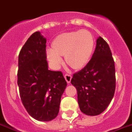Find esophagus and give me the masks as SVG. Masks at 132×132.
Instances as JSON below:
<instances>
[{
  "instance_id": "34e87169",
  "label": "esophagus",
  "mask_w": 132,
  "mask_h": 132,
  "mask_svg": "<svg viewBox=\"0 0 132 132\" xmlns=\"http://www.w3.org/2000/svg\"><path fill=\"white\" fill-rule=\"evenodd\" d=\"M64 78H65V79L66 80L67 83H68V84H69V83L70 82V80H71V79H72V76H71L70 74L66 73V75H64Z\"/></svg>"
}]
</instances>
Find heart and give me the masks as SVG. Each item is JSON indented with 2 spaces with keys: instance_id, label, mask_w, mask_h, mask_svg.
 <instances>
[{
  "instance_id": "1",
  "label": "heart",
  "mask_w": 132,
  "mask_h": 132,
  "mask_svg": "<svg viewBox=\"0 0 132 132\" xmlns=\"http://www.w3.org/2000/svg\"><path fill=\"white\" fill-rule=\"evenodd\" d=\"M53 47L47 50V56L54 68L62 66L63 59L61 56H65L68 65L79 69L84 67L90 59L94 47V39L87 30H77L57 36Z\"/></svg>"
}]
</instances>
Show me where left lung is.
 <instances>
[{"instance_id":"8db88e82","label":"left lung","mask_w":132,"mask_h":132,"mask_svg":"<svg viewBox=\"0 0 132 132\" xmlns=\"http://www.w3.org/2000/svg\"><path fill=\"white\" fill-rule=\"evenodd\" d=\"M70 82L77 89L82 113L97 116L107 108L115 93V64L110 48L102 37L97 39L90 61L73 74Z\"/></svg>"}]
</instances>
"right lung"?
<instances>
[{
    "instance_id": "add662e5",
    "label": "right lung",
    "mask_w": 132,
    "mask_h": 132,
    "mask_svg": "<svg viewBox=\"0 0 132 132\" xmlns=\"http://www.w3.org/2000/svg\"><path fill=\"white\" fill-rule=\"evenodd\" d=\"M46 39L39 32L31 35L19 55L17 84L26 111L39 121L58 115L61 97L67 86L61 71L48 70Z\"/></svg>"
}]
</instances>
